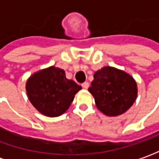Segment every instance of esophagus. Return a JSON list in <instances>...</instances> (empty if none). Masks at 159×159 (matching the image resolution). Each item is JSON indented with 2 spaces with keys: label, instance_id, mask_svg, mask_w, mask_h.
<instances>
[{
  "label": "esophagus",
  "instance_id": "esophagus-1",
  "mask_svg": "<svg viewBox=\"0 0 159 159\" xmlns=\"http://www.w3.org/2000/svg\"><path fill=\"white\" fill-rule=\"evenodd\" d=\"M88 87H89V83H88V82L86 81L82 84V87H83V88H85V89H87Z\"/></svg>",
  "mask_w": 159,
  "mask_h": 159
}]
</instances>
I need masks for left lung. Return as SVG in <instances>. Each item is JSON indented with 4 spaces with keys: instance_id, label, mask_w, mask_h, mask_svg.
I'll list each match as a JSON object with an SVG mask.
<instances>
[{
    "instance_id": "1",
    "label": "left lung",
    "mask_w": 159,
    "mask_h": 159,
    "mask_svg": "<svg viewBox=\"0 0 159 159\" xmlns=\"http://www.w3.org/2000/svg\"><path fill=\"white\" fill-rule=\"evenodd\" d=\"M88 91L94 98L96 107L108 116L126 112L137 96V83L125 72L105 66L93 74Z\"/></svg>"
}]
</instances>
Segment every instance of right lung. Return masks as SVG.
Returning a JSON list of instances; mask_svg holds the SVG:
<instances>
[{"instance_id": "1", "label": "right lung", "mask_w": 159, "mask_h": 159, "mask_svg": "<svg viewBox=\"0 0 159 159\" xmlns=\"http://www.w3.org/2000/svg\"><path fill=\"white\" fill-rule=\"evenodd\" d=\"M80 89L77 83L67 80L64 70L55 66L34 73L26 84L31 104L50 117L59 116L66 111Z\"/></svg>"}]
</instances>
